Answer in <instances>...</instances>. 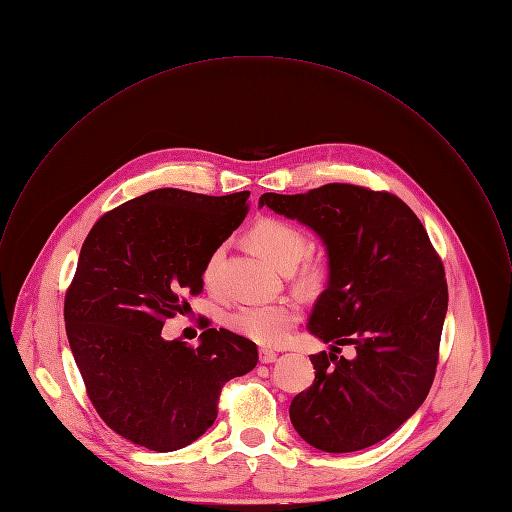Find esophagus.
Wrapping results in <instances>:
<instances>
[{
    "label": "esophagus",
    "instance_id": "1",
    "mask_svg": "<svg viewBox=\"0 0 512 512\" xmlns=\"http://www.w3.org/2000/svg\"><path fill=\"white\" fill-rule=\"evenodd\" d=\"M278 359L276 351L270 349H260V363H274Z\"/></svg>",
    "mask_w": 512,
    "mask_h": 512
}]
</instances>
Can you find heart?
<instances>
[{
	"label": "heart",
	"instance_id": "1",
	"mask_svg": "<svg viewBox=\"0 0 512 512\" xmlns=\"http://www.w3.org/2000/svg\"><path fill=\"white\" fill-rule=\"evenodd\" d=\"M248 240L276 268L290 272L298 288L316 290L324 284L328 266L322 258L306 256L310 250V238L300 226L282 218H260L248 230ZM224 252L226 250L220 244L208 254L202 268L204 286H216ZM300 318L302 310L294 300H280L272 304L240 306L226 316V326L246 340L264 347H276L288 340Z\"/></svg>",
	"mask_w": 512,
	"mask_h": 512
}]
</instances>
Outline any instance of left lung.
<instances>
[{
  "instance_id": "8db88e82",
  "label": "left lung",
  "mask_w": 512,
  "mask_h": 512,
  "mask_svg": "<svg viewBox=\"0 0 512 512\" xmlns=\"http://www.w3.org/2000/svg\"><path fill=\"white\" fill-rule=\"evenodd\" d=\"M314 228L330 282L308 330L334 353H314V383L290 405L294 429L326 453L361 451L389 437L425 401L447 314L441 256L415 212L387 190L330 182L304 194L260 196ZM351 344V360L336 356Z\"/></svg>"
}]
</instances>
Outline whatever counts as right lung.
<instances>
[{"label": "right lung", "mask_w": 512, "mask_h": 512, "mask_svg": "<svg viewBox=\"0 0 512 512\" xmlns=\"http://www.w3.org/2000/svg\"><path fill=\"white\" fill-rule=\"evenodd\" d=\"M248 196L157 188L105 212L83 242L67 338L95 411L135 445H190L214 423L224 383L258 363L254 341L222 328L198 347L161 336L184 296L202 292L204 262L242 224Z\"/></svg>", "instance_id": "right-lung-1"}]
</instances>
